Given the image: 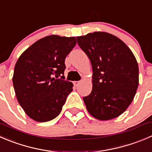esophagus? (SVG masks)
<instances>
[{
	"instance_id": "34e87169",
	"label": "esophagus",
	"mask_w": 152,
	"mask_h": 152,
	"mask_svg": "<svg viewBox=\"0 0 152 152\" xmlns=\"http://www.w3.org/2000/svg\"><path fill=\"white\" fill-rule=\"evenodd\" d=\"M81 81H75V82H73V84H74L75 86H77V85H79V84H80Z\"/></svg>"
}]
</instances>
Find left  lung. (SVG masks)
Here are the masks:
<instances>
[{"mask_svg":"<svg viewBox=\"0 0 152 152\" xmlns=\"http://www.w3.org/2000/svg\"><path fill=\"white\" fill-rule=\"evenodd\" d=\"M91 61L93 89L83 97L88 112L100 120L116 118L133 101L139 67L133 53L117 37L103 32L76 37Z\"/></svg>","mask_w":152,"mask_h":152,"instance_id":"obj_1","label":"left lung"}]
</instances>
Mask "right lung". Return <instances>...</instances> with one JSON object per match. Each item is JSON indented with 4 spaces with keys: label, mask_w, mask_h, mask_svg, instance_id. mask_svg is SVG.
Listing matches in <instances>:
<instances>
[{
    "label": "right lung",
    "mask_w": 152,
    "mask_h": 152,
    "mask_svg": "<svg viewBox=\"0 0 152 152\" xmlns=\"http://www.w3.org/2000/svg\"><path fill=\"white\" fill-rule=\"evenodd\" d=\"M76 44L74 37L49 35L35 42L19 57L13 86L19 104L32 120L48 122L61 112L73 91V83L64 80V61Z\"/></svg>",
    "instance_id": "1"
}]
</instances>
